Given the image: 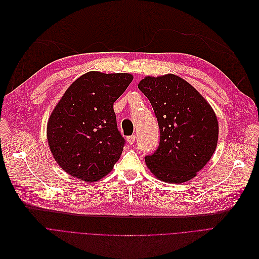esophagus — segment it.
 <instances>
[{"label":"esophagus","mask_w":259,"mask_h":259,"mask_svg":"<svg viewBox=\"0 0 259 259\" xmlns=\"http://www.w3.org/2000/svg\"><path fill=\"white\" fill-rule=\"evenodd\" d=\"M135 140H136V136H135V135H132V136H128L126 138V141H127L128 144H134Z\"/></svg>","instance_id":"34e87169"}]
</instances>
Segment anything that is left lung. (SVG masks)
Returning a JSON list of instances; mask_svg holds the SVG:
<instances>
[{
  "instance_id": "8db88e82",
  "label": "left lung",
  "mask_w": 259,
  "mask_h": 259,
  "mask_svg": "<svg viewBox=\"0 0 259 259\" xmlns=\"http://www.w3.org/2000/svg\"><path fill=\"white\" fill-rule=\"evenodd\" d=\"M138 89L150 100L160 130L159 146L145 156L146 165L165 182L194 178L217 146L218 121L213 108L190 83L171 73L145 77Z\"/></svg>"
}]
</instances>
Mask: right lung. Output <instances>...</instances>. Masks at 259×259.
I'll list each match as a JSON object with an SVG mask.
<instances>
[{
  "label": "right lung",
  "mask_w": 259,
  "mask_h": 259,
  "mask_svg": "<svg viewBox=\"0 0 259 259\" xmlns=\"http://www.w3.org/2000/svg\"><path fill=\"white\" fill-rule=\"evenodd\" d=\"M130 73L90 71L73 82L47 123V140L58 164L86 182L113 169L125 140L118 131L114 102L125 92Z\"/></svg>",
  "instance_id": "right-lung-1"
}]
</instances>
